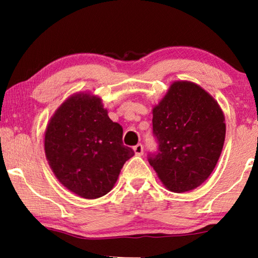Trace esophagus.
<instances>
[{"instance_id": "obj_1", "label": "esophagus", "mask_w": 258, "mask_h": 258, "mask_svg": "<svg viewBox=\"0 0 258 258\" xmlns=\"http://www.w3.org/2000/svg\"><path fill=\"white\" fill-rule=\"evenodd\" d=\"M134 151H135L136 155H139V156H141V155H143V146L142 144H137V146L134 147Z\"/></svg>"}]
</instances>
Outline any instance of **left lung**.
<instances>
[{"label": "left lung", "instance_id": "obj_1", "mask_svg": "<svg viewBox=\"0 0 258 258\" xmlns=\"http://www.w3.org/2000/svg\"><path fill=\"white\" fill-rule=\"evenodd\" d=\"M158 144L148 161L169 190L184 192L202 184L216 167L225 139L217 102L195 83L178 81L153 110Z\"/></svg>", "mask_w": 258, "mask_h": 258}]
</instances>
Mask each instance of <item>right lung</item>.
<instances>
[{
  "mask_svg": "<svg viewBox=\"0 0 258 258\" xmlns=\"http://www.w3.org/2000/svg\"><path fill=\"white\" fill-rule=\"evenodd\" d=\"M122 136V125L109 118L101 98L76 94L49 122L45 156L67 189L83 199H98L110 191L123 164L135 154Z\"/></svg>",
  "mask_w": 258,
  "mask_h": 258,
  "instance_id": "add662e5",
  "label": "right lung"
}]
</instances>
